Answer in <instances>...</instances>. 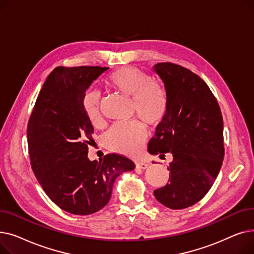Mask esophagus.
Masks as SVG:
<instances>
[{"instance_id": "34e87169", "label": "esophagus", "mask_w": 254, "mask_h": 254, "mask_svg": "<svg viewBox=\"0 0 254 254\" xmlns=\"http://www.w3.org/2000/svg\"><path fill=\"white\" fill-rule=\"evenodd\" d=\"M147 167H148V165L146 163H136V168L137 169L145 170V169H147Z\"/></svg>"}]
</instances>
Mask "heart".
I'll use <instances>...</instances> for the list:
<instances>
[{"instance_id":"obj_1","label":"heart","mask_w":254,"mask_h":254,"mask_svg":"<svg viewBox=\"0 0 254 254\" xmlns=\"http://www.w3.org/2000/svg\"><path fill=\"white\" fill-rule=\"evenodd\" d=\"M106 85L131 99L137 116L148 127L162 123L167 111V93L165 88L149 75L126 66L114 71L106 79ZM83 110L93 127L103 124L100 110V95L87 91L83 98ZM147 138L144 127L138 122L117 124L105 135V144L114 152L132 156L140 152Z\"/></svg>"}]
</instances>
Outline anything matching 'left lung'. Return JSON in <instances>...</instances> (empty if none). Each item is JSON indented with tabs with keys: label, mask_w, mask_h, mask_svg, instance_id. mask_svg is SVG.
Wrapping results in <instances>:
<instances>
[{
	"label": "left lung",
	"mask_w": 254,
	"mask_h": 254,
	"mask_svg": "<svg viewBox=\"0 0 254 254\" xmlns=\"http://www.w3.org/2000/svg\"><path fill=\"white\" fill-rule=\"evenodd\" d=\"M153 71L163 80L167 111L148 152H171L169 182L153 191L157 201L170 209H184L206 195L220 171L223 120L219 105L203 79L172 63H158Z\"/></svg>",
	"instance_id": "8db88e82"
}]
</instances>
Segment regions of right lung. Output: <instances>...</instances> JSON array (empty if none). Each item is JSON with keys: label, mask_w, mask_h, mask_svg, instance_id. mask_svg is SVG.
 Returning <instances> with one entry per match:
<instances>
[{"label": "right lung", "mask_w": 254, "mask_h": 254, "mask_svg": "<svg viewBox=\"0 0 254 254\" xmlns=\"http://www.w3.org/2000/svg\"><path fill=\"white\" fill-rule=\"evenodd\" d=\"M109 68L58 66L47 77L28 125L34 174L51 201L75 215H89L110 201L116 178L135 164L119 154L89 161L93 127L83 110L91 83Z\"/></svg>", "instance_id": "right-lung-1"}]
</instances>
